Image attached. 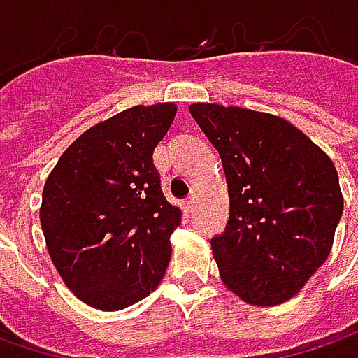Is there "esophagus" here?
Here are the masks:
<instances>
[{
  "mask_svg": "<svg viewBox=\"0 0 358 358\" xmlns=\"http://www.w3.org/2000/svg\"><path fill=\"white\" fill-rule=\"evenodd\" d=\"M197 203H199V197H197V193H191L185 201V209L187 211H193L195 207H197Z\"/></svg>",
  "mask_w": 358,
  "mask_h": 358,
  "instance_id": "obj_1",
  "label": "esophagus"
}]
</instances>
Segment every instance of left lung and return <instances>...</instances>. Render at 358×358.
<instances>
[{"label":"left lung","mask_w":358,"mask_h":358,"mask_svg":"<svg viewBox=\"0 0 358 358\" xmlns=\"http://www.w3.org/2000/svg\"><path fill=\"white\" fill-rule=\"evenodd\" d=\"M189 111L227 179V227L211 239L221 281L249 305H281L331 253L343 215L337 169L282 117L217 103Z\"/></svg>","instance_id":"1"}]
</instances>
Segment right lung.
<instances>
[{
	"label": "right lung",
	"instance_id": "1",
	"mask_svg": "<svg viewBox=\"0 0 358 358\" xmlns=\"http://www.w3.org/2000/svg\"><path fill=\"white\" fill-rule=\"evenodd\" d=\"M175 103L135 105L93 125L49 173L41 229L63 282L93 309L121 310L157 289L181 211L165 199L153 151Z\"/></svg>",
	"mask_w": 358,
	"mask_h": 358
}]
</instances>
